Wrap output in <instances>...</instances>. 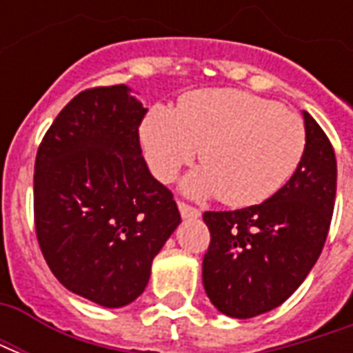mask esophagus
Segmentation results:
<instances>
[{"instance_id":"esophagus-1","label":"esophagus","mask_w":353,"mask_h":353,"mask_svg":"<svg viewBox=\"0 0 353 353\" xmlns=\"http://www.w3.org/2000/svg\"><path fill=\"white\" fill-rule=\"evenodd\" d=\"M177 208H179V214H181V217H183V219H196V217H200L199 210H196V208L189 206V204H185V202H179V204H177Z\"/></svg>"}]
</instances>
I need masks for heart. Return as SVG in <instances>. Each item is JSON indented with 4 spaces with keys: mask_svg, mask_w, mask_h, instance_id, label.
Here are the masks:
<instances>
[{
    "mask_svg": "<svg viewBox=\"0 0 353 353\" xmlns=\"http://www.w3.org/2000/svg\"><path fill=\"white\" fill-rule=\"evenodd\" d=\"M147 164L168 183L200 147L202 168L185 177L191 199L217 196L227 206L268 200L295 174L306 149L301 117L276 101L238 88L183 94L176 109L154 105L139 126Z\"/></svg>",
    "mask_w": 353,
    "mask_h": 353,
    "instance_id": "1",
    "label": "heart"
}]
</instances>
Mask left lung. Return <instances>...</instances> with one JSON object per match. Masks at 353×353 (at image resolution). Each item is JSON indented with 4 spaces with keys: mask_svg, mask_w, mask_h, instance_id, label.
Returning a JSON list of instances; mask_svg holds the SVG:
<instances>
[{
    "mask_svg": "<svg viewBox=\"0 0 353 353\" xmlns=\"http://www.w3.org/2000/svg\"><path fill=\"white\" fill-rule=\"evenodd\" d=\"M303 119L306 149L280 191L257 206L204 214L212 242L202 261V281L212 304L229 318H255L285 303L325 244L336 159L314 117L303 111Z\"/></svg>",
    "mask_w": 353,
    "mask_h": 353,
    "instance_id": "obj_1",
    "label": "left lung"
}]
</instances>
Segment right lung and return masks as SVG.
<instances>
[{
  "label": "right lung",
  "instance_id": "obj_1",
  "mask_svg": "<svg viewBox=\"0 0 353 353\" xmlns=\"http://www.w3.org/2000/svg\"><path fill=\"white\" fill-rule=\"evenodd\" d=\"M145 113L126 85L85 90L58 113L35 159L43 257L65 289L105 308L145 291L154 255L181 223L141 157Z\"/></svg>",
  "mask_w": 353,
  "mask_h": 353
}]
</instances>
